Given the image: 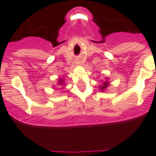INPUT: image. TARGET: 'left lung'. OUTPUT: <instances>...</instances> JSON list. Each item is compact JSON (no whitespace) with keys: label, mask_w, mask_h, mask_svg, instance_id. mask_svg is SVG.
I'll return each instance as SVG.
<instances>
[{"label":"left lung","mask_w":156,"mask_h":156,"mask_svg":"<svg viewBox=\"0 0 156 156\" xmlns=\"http://www.w3.org/2000/svg\"><path fill=\"white\" fill-rule=\"evenodd\" d=\"M105 79H106V80L102 82V84L101 85V86H99V89L101 91L106 90V89H107L109 85H110V82H108V78H106Z\"/></svg>","instance_id":"8db88e82"}]
</instances>
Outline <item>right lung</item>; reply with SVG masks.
<instances>
[{"mask_svg": "<svg viewBox=\"0 0 156 156\" xmlns=\"http://www.w3.org/2000/svg\"><path fill=\"white\" fill-rule=\"evenodd\" d=\"M65 85V82H64V79L62 78H59L58 81V84L57 86H60V87H63Z\"/></svg>", "mask_w": 156, "mask_h": 156, "instance_id": "right-lung-1", "label": "right lung"}]
</instances>
